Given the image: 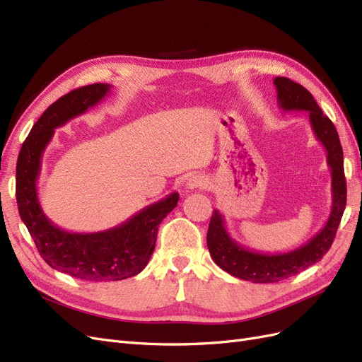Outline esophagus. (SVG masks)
Masks as SVG:
<instances>
[{
    "mask_svg": "<svg viewBox=\"0 0 362 362\" xmlns=\"http://www.w3.org/2000/svg\"><path fill=\"white\" fill-rule=\"evenodd\" d=\"M206 185H208V184H206V178L202 177V175H198V173L192 175V177L187 178V181H185V187H187L189 190L205 189Z\"/></svg>",
    "mask_w": 362,
    "mask_h": 362,
    "instance_id": "1",
    "label": "esophagus"
}]
</instances>
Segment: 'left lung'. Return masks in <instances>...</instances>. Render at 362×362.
Segmentation results:
<instances>
[{"instance_id": "1", "label": "left lung", "mask_w": 362, "mask_h": 362, "mask_svg": "<svg viewBox=\"0 0 362 362\" xmlns=\"http://www.w3.org/2000/svg\"><path fill=\"white\" fill-rule=\"evenodd\" d=\"M273 84L278 92V105L284 112H308L311 128L317 140L326 149L327 166L331 168L332 205L331 214L320 233H317L310 242L298 249L284 252V254H261V252L238 245L229 235L221 211H213L206 233V246L211 258L229 275L257 284L279 282L298 275L299 272L320 261L332 246L347 199L343 148L339 144L335 125L329 117L323 115L314 96L299 83H294L286 76H276Z\"/></svg>"}]
</instances>
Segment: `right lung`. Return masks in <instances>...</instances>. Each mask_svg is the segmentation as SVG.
I'll return each instance as SVG.
<instances>
[{"label":"right lung","instance_id":"obj_1","mask_svg":"<svg viewBox=\"0 0 362 362\" xmlns=\"http://www.w3.org/2000/svg\"><path fill=\"white\" fill-rule=\"evenodd\" d=\"M112 86L95 83L75 89L51 104L19 151L16 163V201L40 257L52 269L83 281H120L144 270L156 249L158 225L178 204L180 194L145 206L128 221L101 233H69L54 225L42 211L37 198V180L43 151L54 129L101 103Z\"/></svg>","mask_w":362,"mask_h":362}]
</instances>
